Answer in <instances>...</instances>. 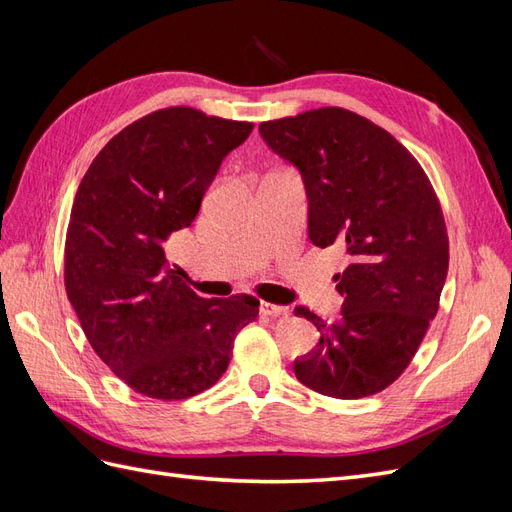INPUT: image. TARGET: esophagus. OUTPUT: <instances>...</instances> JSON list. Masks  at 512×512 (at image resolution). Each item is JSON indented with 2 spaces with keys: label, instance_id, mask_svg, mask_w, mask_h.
Returning <instances> with one entry per match:
<instances>
[{
  "label": "esophagus",
  "instance_id": "obj_1",
  "mask_svg": "<svg viewBox=\"0 0 512 512\" xmlns=\"http://www.w3.org/2000/svg\"><path fill=\"white\" fill-rule=\"evenodd\" d=\"M260 312L265 314V316L277 318V316H286V314L290 312V309H288V307H284V305H273V303L262 301V303H260Z\"/></svg>",
  "mask_w": 512,
  "mask_h": 512
}]
</instances>
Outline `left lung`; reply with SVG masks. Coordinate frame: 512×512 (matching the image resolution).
<instances>
[{"instance_id":"1","label":"left lung","mask_w":512,"mask_h":512,"mask_svg":"<svg viewBox=\"0 0 512 512\" xmlns=\"http://www.w3.org/2000/svg\"><path fill=\"white\" fill-rule=\"evenodd\" d=\"M260 134L301 170L309 239L348 258L333 277L342 318L294 307L320 331L294 376L335 399L376 395L404 374L438 314L448 235L436 190L393 134L342 106L262 121Z\"/></svg>"}]
</instances>
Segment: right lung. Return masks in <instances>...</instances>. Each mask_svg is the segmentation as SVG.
I'll return each mask as SVG.
<instances>
[{"label": "right lung", "mask_w": 512, "mask_h": 512, "mask_svg": "<svg viewBox=\"0 0 512 512\" xmlns=\"http://www.w3.org/2000/svg\"><path fill=\"white\" fill-rule=\"evenodd\" d=\"M252 128L192 106L160 108L115 134L76 190L66 294L91 348L136 393L177 401L207 391L258 318L252 294L198 297L164 250L192 226L226 153Z\"/></svg>", "instance_id": "right-lung-1"}]
</instances>
